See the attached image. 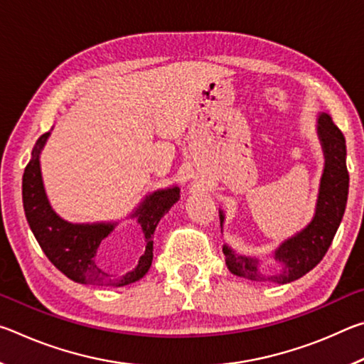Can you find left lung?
Instances as JSON below:
<instances>
[{"instance_id": "obj_1", "label": "left lung", "mask_w": 364, "mask_h": 364, "mask_svg": "<svg viewBox=\"0 0 364 364\" xmlns=\"http://www.w3.org/2000/svg\"><path fill=\"white\" fill-rule=\"evenodd\" d=\"M316 130L324 152V171L319 184L315 217L306 228L289 237L274 250V260L282 267L274 274H263L257 258L239 255L228 245H223L226 267L232 274L249 281L287 284L315 268L328 252L347 205L348 170L345 164L347 147L342 132L334 125L331 115L319 114ZM223 221L225 215L220 210L221 226Z\"/></svg>"}]
</instances>
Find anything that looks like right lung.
Here are the masks:
<instances>
[{
  "label": "right lung",
  "mask_w": 364,
  "mask_h": 364,
  "mask_svg": "<svg viewBox=\"0 0 364 364\" xmlns=\"http://www.w3.org/2000/svg\"><path fill=\"white\" fill-rule=\"evenodd\" d=\"M48 136L49 133H45L36 141L32 159L27 164L22 178L23 210L41 250L60 273L80 284L122 287L141 279L149 271L152 263L154 231L160 218L180 199V188L160 189L146 196V199L133 212L132 217L138 220L143 231L146 249L139 257L136 268L120 276L112 274L100 267L97 250L102 239L114 231L117 223H69L49 205L40 168V154Z\"/></svg>",
  "instance_id": "right-lung-1"
}]
</instances>
